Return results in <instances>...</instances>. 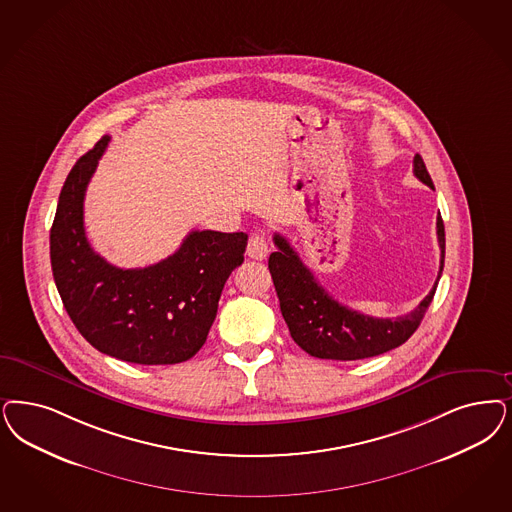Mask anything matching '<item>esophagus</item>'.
Masks as SVG:
<instances>
[{
    "label": "esophagus",
    "instance_id": "1",
    "mask_svg": "<svg viewBox=\"0 0 512 512\" xmlns=\"http://www.w3.org/2000/svg\"><path fill=\"white\" fill-rule=\"evenodd\" d=\"M268 255V242L265 234H253L247 242V257L255 261H263Z\"/></svg>",
    "mask_w": 512,
    "mask_h": 512
}]
</instances>
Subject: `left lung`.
<instances>
[{"mask_svg":"<svg viewBox=\"0 0 512 512\" xmlns=\"http://www.w3.org/2000/svg\"><path fill=\"white\" fill-rule=\"evenodd\" d=\"M414 176L433 189L431 176L420 155L414 157ZM437 236L441 247V268L429 295L405 316L372 318L333 299L318 283L310 268L300 261L299 253L283 238L274 234V251L268 268L280 299V310L291 338L300 348L319 359L355 361L389 352L405 344L420 327L423 316L435 297L444 266V223L437 215Z\"/></svg>","mask_w":512,"mask_h":512,"instance_id":"obj_1","label":"left lung"}]
</instances>
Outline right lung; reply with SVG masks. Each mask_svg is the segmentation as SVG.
<instances>
[{"label": "right lung", "instance_id": "1", "mask_svg": "<svg viewBox=\"0 0 512 512\" xmlns=\"http://www.w3.org/2000/svg\"><path fill=\"white\" fill-rule=\"evenodd\" d=\"M109 140L75 162L60 191L51 229L54 283L73 325L98 352L138 365L183 363L208 338L225 282L244 263L247 234L193 230L157 265H109L83 225L87 185Z\"/></svg>", "mask_w": 512, "mask_h": 512}]
</instances>
